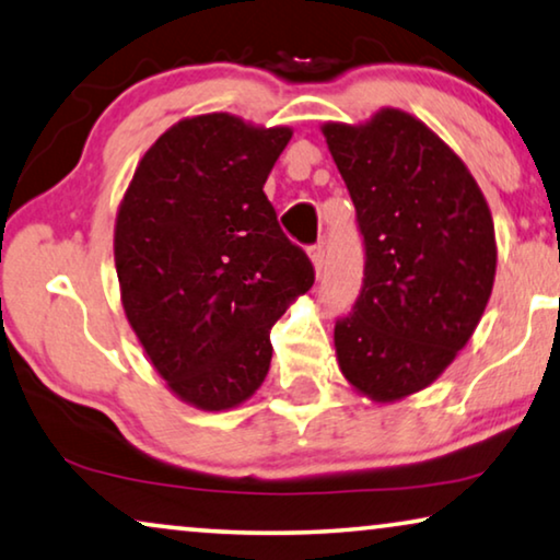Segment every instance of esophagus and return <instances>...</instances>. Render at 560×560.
<instances>
[{
	"mask_svg": "<svg viewBox=\"0 0 560 560\" xmlns=\"http://www.w3.org/2000/svg\"><path fill=\"white\" fill-rule=\"evenodd\" d=\"M310 258H312L314 269H317V273H319L322 266H325V243H314V246H310Z\"/></svg>",
	"mask_w": 560,
	"mask_h": 560,
	"instance_id": "34e87169",
	"label": "esophagus"
}]
</instances>
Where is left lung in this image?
<instances>
[{"label": "left lung", "mask_w": 560, "mask_h": 560, "mask_svg": "<svg viewBox=\"0 0 560 560\" xmlns=\"http://www.w3.org/2000/svg\"><path fill=\"white\" fill-rule=\"evenodd\" d=\"M322 131L365 250L360 294L335 322L340 370L373 400L411 396L482 319L498 266L490 208L459 156L413 116L385 108L365 126Z\"/></svg>", "instance_id": "8db88e82"}]
</instances>
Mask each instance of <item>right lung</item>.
I'll list each match as a JSON object with an SVG mask.
<instances>
[{"mask_svg": "<svg viewBox=\"0 0 560 560\" xmlns=\"http://www.w3.org/2000/svg\"><path fill=\"white\" fill-rule=\"evenodd\" d=\"M291 129L228 114L185 119L139 162L116 218L129 325L172 390L202 411L254 396L271 327L310 291V256L281 231L264 183Z\"/></svg>", "mask_w": 560, "mask_h": 560, "instance_id": "1", "label": "right lung"}]
</instances>
